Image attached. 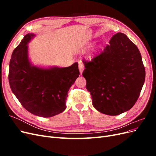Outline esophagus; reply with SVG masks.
Wrapping results in <instances>:
<instances>
[{"instance_id":"1","label":"esophagus","mask_w":156,"mask_h":156,"mask_svg":"<svg viewBox=\"0 0 156 156\" xmlns=\"http://www.w3.org/2000/svg\"><path fill=\"white\" fill-rule=\"evenodd\" d=\"M84 68V66L83 63H82L81 62H79V71H80V73H83Z\"/></svg>"}]
</instances>
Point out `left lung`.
Listing matches in <instances>:
<instances>
[{
	"instance_id": "8db88e82",
	"label": "left lung",
	"mask_w": 156,
	"mask_h": 156,
	"mask_svg": "<svg viewBox=\"0 0 156 156\" xmlns=\"http://www.w3.org/2000/svg\"><path fill=\"white\" fill-rule=\"evenodd\" d=\"M91 60H83L86 88L99 112L116 116L133 107L145 80V68L137 47L123 33L112 36Z\"/></svg>"
}]
</instances>
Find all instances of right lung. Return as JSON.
<instances>
[{
  "label": "right lung",
  "mask_w": 156,
  "mask_h": 156,
  "mask_svg": "<svg viewBox=\"0 0 156 156\" xmlns=\"http://www.w3.org/2000/svg\"><path fill=\"white\" fill-rule=\"evenodd\" d=\"M34 36L25 35L13 50L9 65V83L27 111L36 116L51 117L66 109L69 90L80 75L78 63L62 68L32 66L27 45Z\"/></svg>",
  "instance_id": "1"
}]
</instances>
